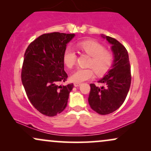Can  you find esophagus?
<instances>
[{
	"mask_svg": "<svg viewBox=\"0 0 151 151\" xmlns=\"http://www.w3.org/2000/svg\"><path fill=\"white\" fill-rule=\"evenodd\" d=\"M81 85V84H80V83H74V86H80Z\"/></svg>",
	"mask_w": 151,
	"mask_h": 151,
	"instance_id": "obj_1",
	"label": "esophagus"
}]
</instances>
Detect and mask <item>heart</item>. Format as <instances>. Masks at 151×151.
<instances>
[{"label": "heart", "mask_w": 151, "mask_h": 151, "mask_svg": "<svg viewBox=\"0 0 151 151\" xmlns=\"http://www.w3.org/2000/svg\"><path fill=\"white\" fill-rule=\"evenodd\" d=\"M76 47L79 51L90 56L87 68H78L71 75V80L76 83H81L91 79L94 72L98 76H103L110 70L114 61V55L101 43L93 40H84L77 43ZM62 60L65 66L72 68L77 62V55L71 48L64 51Z\"/></svg>", "instance_id": "b5f03b06"}]
</instances>
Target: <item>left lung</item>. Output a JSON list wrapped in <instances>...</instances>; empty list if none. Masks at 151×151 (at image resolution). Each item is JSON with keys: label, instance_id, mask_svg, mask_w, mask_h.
Returning <instances> with one entry per match:
<instances>
[{"label": "left lung", "instance_id": "8db88e82", "mask_svg": "<svg viewBox=\"0 0 151 151\" xmlns=\"http://www.w3.org/2000/svg\"><path fill=\"white\" fill-rule=\"evenodd\" d=\"M111 44L114 54V65L106 76L98 81L106 87L90 84L88 101L90 107L101 115L117 110L125 101L131 82V65L127 50L119 41L109 36H102Z\"/></svg>", "mask_w": 151, "mask_h": 151}]
</instances>
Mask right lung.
I'll return each instance as SVG.
<instances>
[{
  "mask_svg": "<svg viewBox=\"0 0 151 151\" xmlns=\"http://www.w3.org/2000/svg\"><path fill=\"white\" fill-rule=\"evenodd\" d=\"M74 34L45 33L29 45L24 55L21 80L32 106L47 116H55L66 108L74 84L67 81L62 60L67 44Z\"/></svg>",
  "mask_w": 151,
  "mask_h": 151,
  "instance_id": "add662e5",
  "label": "right lung"
}]
</instances>
